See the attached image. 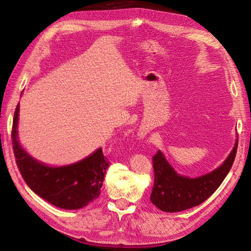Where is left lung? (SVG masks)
<instances>
[{"mask_svg": "<svg viewBox=\"0 0 251 251\" xmlns=\"http://www.w3.org/2000/svg\"><path fill=\"white\" fill-rule=\"evenodd\" d=\"M237 146L238 139H236L230 154L220 166L194 178L177 173L164 152L158 151L152 157L155 181L151 201L158 209L166 212H178L201 205L216 192L230 171L236 157Z\"/></svg>", "mask_w": 251, "mask_h": 251, "instance_id": "1", "label": "left lung"}]
</instances>
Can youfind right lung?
Here are the masks:
<instances>
[{"label": "right lung", "instance_id": "obj_1", "mask_svg": "<svg viewBox=\"0 0 251 251\" xmlns=\"http://www.w3.org/2000/svg\"><path fill=\"white\" fill-rule=\"evenodd\" d=\"M20 104L15 108L12 144L21 175L27 186L44 201L62 209L74 210L99 198L109 163L101 148L76 163L50 166L32 157L19 141Z\"/></svg>", "mask_w": 251, "mask_h": 251}]
</instances>
